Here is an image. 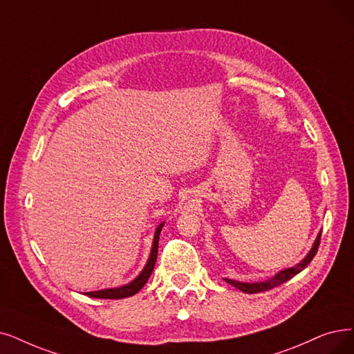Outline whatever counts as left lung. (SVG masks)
Segmentation results:
<instances>
[{"label":"left lung","mask_w":354,"mask_h":354,"mask_svg":"<svg viewBox=\"0 0 354 354\" xmlns=\"http://www.w3.org/2000/svg\"><path fill=\"white\" fill-rule=\"evenodd\" d=\"M319 241H321V231H319V234L315 239L313 248H310V251L308 252V256L299 264H296V266L289 267V268H285V270L279 272L272 279L264 280V281H256V283H243V281H236V280H232V279H225V280L228 281L230 285H232L234 288L239 289L244 293H259V292H264V290H270L276 286H280L281 283H285V281H288L289 279H292L293 276H296L298 273H301L304 268L310 263V260L315 257V254H317L318 247H319Z\"/></svg>","instance_id":"left-lung-1"}]
</instances>
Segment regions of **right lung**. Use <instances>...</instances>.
Returning a JSON list of instances; mask_svg holds the SVG:
<instances>
[{"mask_svg": "<svg viewBox=\"0 0 354 354\" xmlns=\"http://www.w3.org/2000/svg\"><path fill=\"white\" fill-rule=\"evenodd\" d=\"M164 226V222L158 225V228L155 230V235H153V241H152V248H151V254L148 263L145 264L144 270L139 273V276L132 280L131 283L120 286V288H111V289H103V290H95V292H86L84 295L90 296V298H97V299H122V298H128V296H132L135 293H138L140 289L145 286V283L148 281L155 261H157V256H158V241H160V234Z\"/></svg>", "mask_w": 354, "mask_h": 354, "instance_id": "right-lung-1", "label": "right lung"}]
</instances>
